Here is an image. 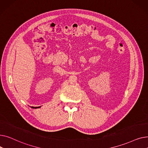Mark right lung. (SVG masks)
Returning a JSON list of instances; mask_svg holds the SVG:
<instances>
[{
  "instance_id": "right-lung-1",
  "label": "right lung",
  "mask_w": 148,
  "mask_h": 148,
  "mask_svg": "<svg viewBox=\"0 0 148 148\" xmlns=\"http://www.w3.org/2000/svg\"><path fill=\"white\" fill-rule=\"evenodd\" d=\"M40 107H32V108H40Z\"/></svg>"
}]
</instances>
